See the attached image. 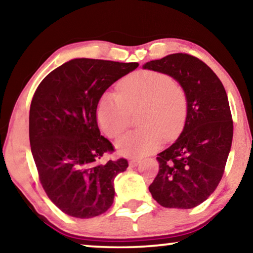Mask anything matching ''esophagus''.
I'll return each instance as SVG.
<instances>
[{
    "instance_id": "34e87169",
    "label": "esophagus",
    "mask_w": 253,
    "mask_h": 253,
    "mask_svg": "<svg viewBox=\"0 0 253 253\" xmlns=\"http://www.w3.org/2000/svg\"><path fill=\"white\" fill-rule=\"evenodd\" d=\"M141 163V160H138V159H131V160H129V166L130 167H136V166Z\"/></svg>"
}]
</instances>
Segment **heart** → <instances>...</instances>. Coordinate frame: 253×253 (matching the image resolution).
I'll list each match as a JSON object with an SVG mask.
<instances>
[{
	"mask_svg": "<svg viewBox=\"0 0 253 253\" xmlns=\"http://www.w3.org/2000/svg\"><path fill=\"white\" fill-rule=\"evenodd\" d=\"M141 105L137 124L116 142L120 156L137 158L159 148L163 137L178 133L186 115V96L179 84L168 75L141 71L120 83L117 94L107 93L97 107V122L109 137H117L129 123L128 111Z\"/></svg>",
	"mask_w": 253,
	"mask_h": 253,
	"instance_id": "obj_1",
	"label": "heart"
}]
</instances>
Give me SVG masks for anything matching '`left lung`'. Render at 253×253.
Returning <instances> with one entry per match:
<instances>
[{"label":"left lung","instance_id":"obj_1","mask_svg":"<svg viewBox=\"0 0 253 253\" xmlns=\"http://www.w3.org/2000/svg\"><path fill=\"white\" fill-rule=\"evenodd\" d=\"M142 68L172 77L186 96L183 130L158 154L159 172L149 191L165 208L192 209L210 197L224 174L233 139L227 94L217 75L192 55L169 54Z\"/></svg>","mask_w":253,"mask_h":253}]
</instances>
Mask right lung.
<instances>
[{
    "label": "right lung",
    "instance_id": "1",
    "mask_svg": "<svg viewBox=\"0 0 253 253\" xmlns=\"http://www.w3.org/2000/svg\"><path fill=\"white\" fill-rule=\"evenodd\" d=\"M137 67V62L73 59L51 71L34 94L32 154L47 197L68 216L93 218L114 203V180L128 163L101 164L114 146L100 133L96 110L105 90Z\"/></svg>",
    "mask_w": 253,
    "mask_h": 253
}]
</instances>
